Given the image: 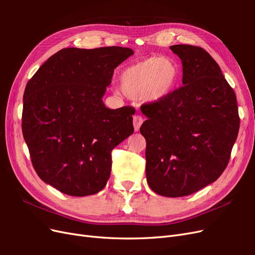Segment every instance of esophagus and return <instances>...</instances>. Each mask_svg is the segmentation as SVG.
<instances>
[{
    "mask_svg": "<svg viewBox=\"0 0 255 255\" xmlns=\"http://www.w3.org/2000/svg\"><path fill=\"white\" fill-rule=\"evenodd\" d=\"M142 122H143V118L141 117V116H139V115H135L134 117H133V125H134V129L136 130H139V128H140V126L142 125Z\"/></svg>",
    "mask_w": 255,
    "mask_h": 255,
    "instance_id": "34e87169",
    "label": "esophagus"
}]
</instances>
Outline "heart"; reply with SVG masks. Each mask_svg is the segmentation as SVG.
I'll use <instances>...</instances> for the list:
<instances>
[{
	"mask_svg": "<svg viewBox=\"0 0 255 255\" xmlns=\"http://www.w3.org/2000/svg\"><path fill=\"white\" fill-rule=\"evenodd\" d=\"M180 78L181 68L173 58L150 56L123 69L119 88L128 98L158 102L172 94Z\"/></svg>",
	"mask_w": 255,
	"mask_h": 255,
	"instance_id": "obj_1",
	"label": "heart"
}]
</instances>
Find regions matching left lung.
Returning <instances> with one entry per match:
<instances>
[{
    "instance_id": "8db88e82",
    "label": "left lung",
    "mask_w": 255,
    "mask_h": 255,
    "mask_svg": "<svg viewBox=\"0 0 255 255\" xmlns=\"http://www.w3.org/2000/svg\"><path fill=\"white\" fill-rule=\"evenodd\" d=\"M170 50L182 60L183 86L141 105L148 119L140 133L149 186L176 198L202 189L225 171L241 119L235 92L210 54L189 44Z\"/></svg>"
}]
</instances>
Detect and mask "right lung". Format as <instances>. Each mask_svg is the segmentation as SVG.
Listing matches in <instances>:
<instances>
[{"label": "right lung", "mask_w": 255, "mask_h": 255, "mask_svg": "<svg viewBox=\"0 0 255 255\" xmlns=\"http://www.w3.org/2000/svg\"><path fill=\"white\" fill-rule=\"evenodd\" d=\"M133 54L122 47L63 49L27 82L22 133L43 182L74 197L105 187L113 149L134 132L135 109L110 110L102 97L115 68Z\"/></svg>", "instance_id": "1"}]
</instances>
